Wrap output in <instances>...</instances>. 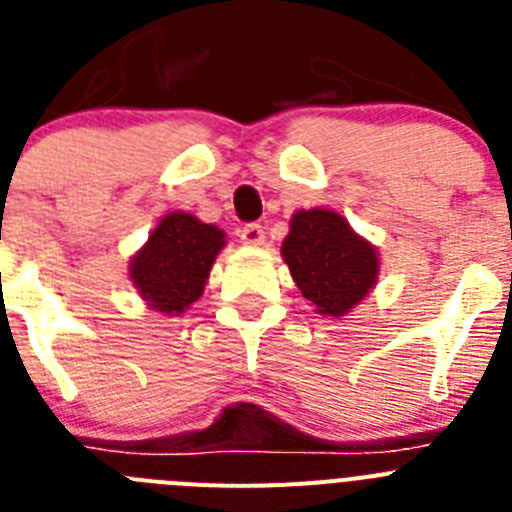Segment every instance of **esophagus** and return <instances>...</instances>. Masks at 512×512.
<instances>
[{"instance_id":"34e87169","label":"esophagus","mask_w":512,"mask_h":512,"mask_svg":"<svg viewBox=\"0 0 512 512\" xmlns=\"http://www.w3.org/2000/svg\"><path fill=\"white\" fill-rule=\"evenodd\" d=\"M241 241L246 246H261L264 243V228L259 223H248L241 228Z\"/></svg>"}]
</instances>
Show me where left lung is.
Returning <instances> with one entry per match:
<instances>
[{
	"label": "left lung",
	"mask_w": 512,
	"mask_h": 512,
	"mask_svg": "<svg viewBox=\"0 0 512 512\" xmlns=\"http://www.w3.org/2000/svg\"><path fill=\"white\" fill-rule=\"evenodd\" d=\"M282 259L315 312L341 318L374 289L377 248L333 210H300L289 220Z\"/></svg>",
	"instance_id": "8db88e82"
}]
</instances>
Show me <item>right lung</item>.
Here are the masks:
<instances>
[{
    "label": "right lung",
    "mask_w": 512,
    "mask_h": 512,
    "mask_svg": "<svg viewBox=\"0 0 512 512\" xmlns=\"http://www.w3.org/2000/svg\"><path fill=\"white\" fill-rule=\"evenodd\" d=\"M225 233L189 212H169L130 259V279L151 310L182 315L205 292Z\"/></svg>",
    "instance_id": "obj_1"
}]
</instances>
